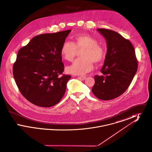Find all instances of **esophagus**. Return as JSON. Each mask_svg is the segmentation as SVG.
Wrapping results in <instances>:
<instances>
[{"mask_svg":"<svg viewBox=\"0 0 152 152\" xmlns=\"http://www.w3.org/2000/svg\"><path fill=\"white\" fill-rule=\"evenodd\" d=\"M86 77L85 76H79L78 77V79L79 80H84L86 79Z\"/></svg>","mask_w":152,"mask_h":152,"instance_id":"1","label":"esophagus"}]
</instances>
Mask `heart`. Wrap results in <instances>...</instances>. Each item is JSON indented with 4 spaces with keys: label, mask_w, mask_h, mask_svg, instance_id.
I'll use <instances>...</instances> for the list:
<instances>
[{
    "label": "heart",
    "mask_w": 152,
    "mask_h": 152,
    "mask_svg": "<svg viewBox=\"0 0 152 152\" xmlns=\"http://www.w3.org/2000/svg\"><path fill=\"white\" fill-rule=\"evenodd\" d=\"M75 42L65 41L60 49L63 58L71 61L76 56L77 51L81 52L80 58L76 59L72 65L68 66L66 71L73 75H84L91 71L96 64L102 61L105 56L104 47L98 43L97 40L88 34H81L74 37Z\"/></svg>",
    "instance_id": "obj_1"
}]
</instances>
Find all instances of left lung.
Here are the masks:
<instances>
[{
    "label": "left lung",
    "instance_id": "1",
    "mask_svg": "<svg viewBox=\"0 0 152 152\" xmlns=\"http://www.w3.org/2000/svg\"><path fill=\"white\" fill-rule=\"evenodd\" d=\"M97 31L106 39L107 52L101 69L102 75L94 76L92 91L101 100H110L121 95L129 87L137 70V59L128 39L110 29Z\"/></svg>",
    "mask_w": 152,
    "mask_h": 152
}]
</instances>
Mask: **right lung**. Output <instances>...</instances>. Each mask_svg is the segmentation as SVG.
<instances>
[{"label":"right lung","mask_w":152,"mask_h":152,"mask_svg":"<svg viewBox=\"0 0 152 152\" xmlns=\"http://www.w3.org/2000/svg\"><path fill=\"white\" fill-rule=\"evenodd\" d=\"M71 31L37 35L18 51L13 65L15 81L22 95L35 105L51 107L65 94L71 76L63 73L60 49Z\"/></svg>","instance_id":"right-lung-1"}]
</instances>
